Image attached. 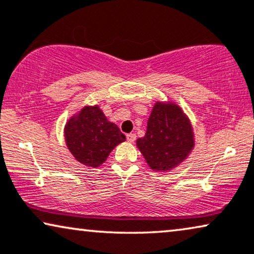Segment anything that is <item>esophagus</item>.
<instances>
[{
	"mask_svg": "<svg viewBox=\"0 0 254 254\" xmlns=\"http://www.w3.org/2000/svg\"><path fill=\"white\" fill-rule=\"evenodd\" d=\"M127 140L129 141V143H133V141L136 140V134H134V133H127Z\"/></svg>",
	"mask_w": 254,
	"mask_h": 254,
	"instance_id": "1",
	"label": "esophagus"
}]
</instances>
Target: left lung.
Listing matches in <instances>:
<instances>
[{"label": "left lung", "mask_w": 254, "mask_h": 254, "mask_svg": "<svg viewBox=\"0 0 254 254\" xmlns=\"http://www.w3.org/2000/svg\"><path fill=\"white\" fill-rule=\"evenodd\" d=\"M137 147L154 172L178 167L195 146L190 121L177 103L157 101L147 120L146 133Z\"/></svg>", "instance_id": "8db88e82"}]
</instances>
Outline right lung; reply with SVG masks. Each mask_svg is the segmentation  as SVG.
<instances>
[{"mask_svg":"<svg viewBox=\"0 0 254 254\" xmlns=\"http://www.w3.org/2000/svg\"><path fill=\"white\" fill-rule=\"evenodd\" d=\"M66 146L75 160L87 167L101 166L110 152L125 141L118 127L110 122L100 107L84 106L66 122Z\"/></svg>","mask_w":254,"mask_h":254,"instance_id":"right-lung-1","label":"right lung"}]
</instances>
